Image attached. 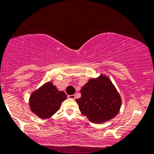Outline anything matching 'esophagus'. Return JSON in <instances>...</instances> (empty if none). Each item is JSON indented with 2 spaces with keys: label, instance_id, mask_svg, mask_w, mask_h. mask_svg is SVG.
Returning <instances> with one entry per match:
<instances>
[{
  "label": "esophagus",
  "instance_id": "1",
  "mask_svg": "<svg viewBox=\"0 0 154 154\" xmlns=\"http://www.w3.org/2000/svg\"><path fill=\"white\" fill-rule=\"evenodd\" d=\"M68 98H70V99L75 100V95H68Z\"/></svg>",
  "mask_w": 154,
  "mask_h": 154
}]
</instances>
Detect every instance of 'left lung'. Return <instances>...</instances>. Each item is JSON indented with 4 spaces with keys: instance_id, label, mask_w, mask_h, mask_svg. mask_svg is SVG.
<instances>
[{
    "instance_id": "8db88e82",
    "label": "left lung",
    "mask_w": 154,
    "mask_h": 154,
    "mask_svg": "<svg viewBox=\"0 0 154 154\" xmlns=\"http://www.w3.org/2000/svg\"><path fill=\"white\" fill-rule=\"evenodd\" d=\"M81 97L76 100L80 112L90 122L101 124L117 115L122 98L108 76L100 74L91 78L80 90Z\"/></svg>"
}]
</instances>
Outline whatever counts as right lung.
Wrapping results in <instances>:
<instances>
[{"label": "right lung", "mask_w": 154, "mask_h": 154, "mask_svg": "<svg viewBox=\"0 0 154 154\" xmlns=\"http://www.w3.org/2000/svg\"><path fill=\"white\" fill-rule=\"evenodd\" d=\"M66 99V93L59 91L56 86L49 81L31 93L29 106L32 113L40 119H46L59 110L61 103Z\"/></svg>", "instance_id": "right-lung-1"}]
</instances>
